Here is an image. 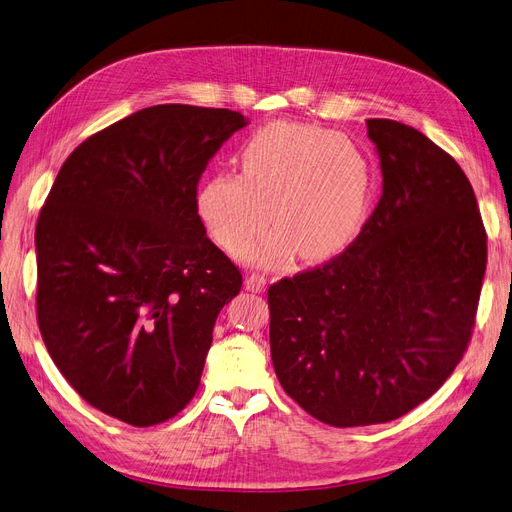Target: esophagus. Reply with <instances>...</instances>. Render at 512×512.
Wrapping results in <instances>:
<instances>
[{
  "instance_id": "esophagus-1",
  "label": "esophagus",
  "mask_w": 512,
  "mask_h": 512,
  "mask_svg": "<svg viewBox=\"0 0 512 512\" xmlns=\"http://www.w3.org/2000/svg\"><path fill=\"white\" fill-rule=\"evenodd\" d=\"M243 285H246V289L252 291V294H262V291L266 289V279L262 275L252 273V275L246 277V283H243Z\"/></svg>"
}]
</instances>
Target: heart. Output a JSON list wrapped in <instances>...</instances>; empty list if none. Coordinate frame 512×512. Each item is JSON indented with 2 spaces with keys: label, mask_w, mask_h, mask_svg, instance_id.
Returning a JSON list of instances; mask_svg holds the SVG:
<instances>
[{
  "label": "heart",
  "mask_w": 512,
  "mask_h": 512,
  "mask_svg": "<svg viewBox=\"0 0 512 512\" xmlns=\"http://www.w3.org/2000/svg\"><path fill=\"white\" fill-rule=\"evenodd\" d=\"M241 175L218 170L196 193L204 231L227 254H237L268 222L274 231L243 258L275 266L294 252L325 262L348 250L367 225L375 170L356 141L319 125L275 120L243 141Z\"/></svg>",
  "instance_id": "b5f03b06"
}]
</instances>
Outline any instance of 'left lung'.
<instances>
[{
  "label": "left lung",
  "mask_w": 512,
  "mask_h": 512,
  "mask_svg": "<svg viewBox=\"0 0 512 512\" xmlns=\"http://www.w3.org/2000/svg\"><path fill=\"white\" fill-rule=\"evenodd\" d=\"M381 200L352 246L269 287L279 383L333 427L394 421L452 375L488 262L473 187L421 131L367 120Z\"/></svg>",
  "instance_id": "8db88e82"
}]
</instances>
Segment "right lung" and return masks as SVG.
<instances>
[{
	"instance_id": "obj_1",
	"label": "right lung",
	"mask_w": 512,
	"mask_h": 512,
	"mask_svg": "<svg viewBox=\"0 0 512 512\" xmlns=\"http://www.w3.org/2000/svg\"><path fill=\"white\" fill-rule=\"evenodd\" d=\"M248 118L160 104L91 135L62 164L39 214L37 321L77 394L135 427L196 394L237 266L196 212L208 160Z\"/></svg>"
}]
</instances>
